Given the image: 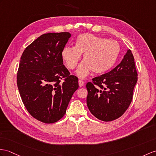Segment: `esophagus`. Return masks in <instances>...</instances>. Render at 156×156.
Returning a JSON list of instances; mask_svg holds the SVG:
<instances>
[{"label": "esophagus", "mask_w": 156, "mask_h": 156, "mask_svg": "<svg viewBox=\"0 0 156 156\" xmlns=\"http://www.w3.org/2000/svg\"><path fill=\"white\" fill-rule=\"evenodd\" d=\"M79 87L84 86V82H83L82 80H79Z\"/></svg>", "instance_id": "1"}]
</instances>
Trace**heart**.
I'll return each mask as SVG.
<instances>
[{"label": "heart", "instance_id": "b5f03b06", "mask_svg": "<svg viewBox=\"0 0 156 156\" xmlns=\"http://www.w3.org/2000/svg\"><path fill=\"white\" fill-rule=\"evenodd\" d=\"M120 51L119 44L90 33L79 35L75 46L62 49V57L69 69H73L83 55L84 60L76 70L78 77L85 78L91 71L101 74L108 71L115 65Z\"/></svg>", "mask_w": 156, "mask_h": 156}]
</instances>
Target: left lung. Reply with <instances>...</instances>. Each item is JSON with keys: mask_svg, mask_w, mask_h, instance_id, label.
Wrapping results in <instances>:
<instances>
[{"mask_svg": "<svg viewBox=\"0 0 156 156\" xmlns=\"http://www.w3.org/2000/svg\"><path fill=\"white\" fill-rule=\"evenodd\" d=\"M137 81L134 56L128 49L116 67L93 78V83H87V105L90 112L105 122L117 119L130 106Z\"/></svg>", "mask_w": 156, "mask_h": 156, "instance_id": "8db88e82", "label": "left lung"}]
</instances>
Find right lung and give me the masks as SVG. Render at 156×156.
Wrapping results in <instances>:
<instances>
[{
    "mask_svg": "<svg viewBox=\"0 0 156 156\" xmlns=\"http://www.w3.org/2000/svg\"><path fill=\"white\" fill-rule=\"evenodd\" d=\"M70 37L69 32L44 34L20 58L17 85L22 101L30 115L44 123L62 119L79 87L77 77L63 64L62 51Z\"/></svg>",
    "mask_w": 156,
    "mask_h": 156,
    "instance_id": "right-lung-1",
    "label": "right lung"
}]
</instances>
